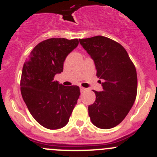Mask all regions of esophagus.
Returning a JSON list of instances; mask_svg holds the SVG:
<instances>
[{"label":"esophagus","instance_id":"esophagus-1","mask_svg":"<svg viewBox=\"0 0 157 157\" xmlns=\"http://www.w3.org/2000/svg\"><path fill=\"white\" fill-rule=\"evenodd\" d=\"M86 90V88H84V87H80V91H81L82 93L85 92Z\"/></svg>","mask_w":157,"mask_h":157}]
</instances>
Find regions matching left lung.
I'll return each instance as SVG.
<instances>
[{"label": "left lung", "mask_w": 157, "mask_h": 157, "mask_svg": "<svg viewBox=\"0 0 157 157\" xmlns=\"http://www.w3.org/2000/svg\"><path fill=\"white\" fill-rule=\"evenodd\" d=\"M92 58L97 76L103 87L89 105V116L94 126L110 129L120 124L132 108L137 96L138 78L134 63L126 49L104 36L79 39Z\"/></svg>", "instance_id": "8db88e82"}]
</instances>
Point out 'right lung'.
<instances>
[{"mask_svg": "<svg viewBox=\"0 0 157 157\" xmlns=\"http://www.w3.org/2000/svg\"><path fill=\"white\" fill-rule=\"evenodd\" d=\"M78 40L49 38L37 44L23 64L21 94L30 114L42 127H63L79 98L77 86H64L54 80L63 71V62Z\"/></svg>", "mask_w": 157, "mask_h": 157, "instance_id": "obj_1", "label": "right lung"}]
</instances>
